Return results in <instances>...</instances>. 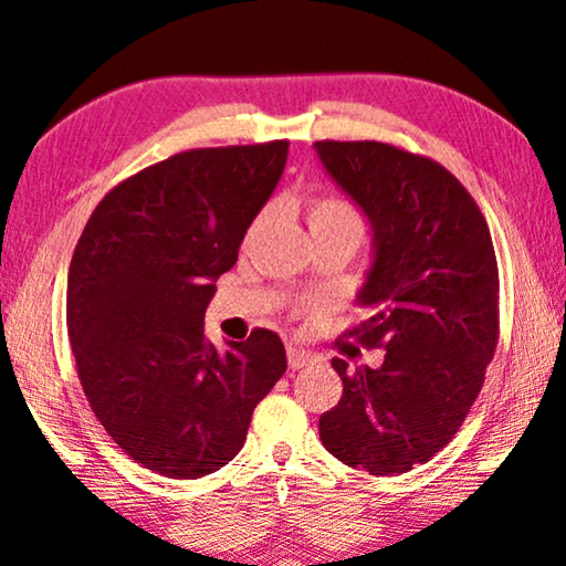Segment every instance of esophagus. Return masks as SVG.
I'll use <instances>...</instances> for the list:
<instances>
[{
  "instance_id": "1",
  "label": "esophagus",
  "mask_w": 566,
  "mask_h": 566,
  "mask_svg": "<svg viewBox=\"0 0 566 566\" xmlns=\"http://www.w3.org/2000/svg\"><path fill=\"white\" fill-rule=\"evenodd\" d=\"M313 363H316V357H313L311 353H303V349H295V347L287 349V366H290L292 370H300V368H305V366H313Z\"/></svg>"
}]
</instances>
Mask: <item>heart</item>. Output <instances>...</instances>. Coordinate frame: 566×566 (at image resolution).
Returning <instances> with one entry per match:
<instances>
[{
	"label": "heart",
	"instance_id": "obj_1",
	"mask_svg": "<svg viewBox=\"0 0 566 566\" xmlns=\"http://www.w3.org/2000/svg\"><path fill=\"white\" fill-rule=\"evenodd\" d=\"M305 219H307V227H311V232H349L355 234L357 240H360L363 232H366V221H363L360 211H357L347 198H339V196H316L307 200ZM266 224H269V209H261L253 217V221H250L245 232V245L255 242V238H259Z\"/></svg>",
	"mask_w": 566,
	"mask_h": 566
}]
</instances>
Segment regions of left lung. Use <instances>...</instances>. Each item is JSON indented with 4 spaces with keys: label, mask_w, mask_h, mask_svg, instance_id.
Here are the masks:
<instances>
[{
    "label": "left lung",
    "mask_w": 566,
    "mask_h": 566,
    "mask_svg": "<svg viewBox=\"0 0 566 566\" xmlns=\"http://www.w3.org/2000/svg\"><path fill=\"white\" fill-rule=\"evenodd\" d=\"M316 151L376 234L368 318L345 336L386 353L381 368L334 357L342 399L318 433L349 468L399 475L441 452L481 395L499 345L496 253L473 196L439 161L378 140Z\"/></svg>",
    "instance_id": "8db88e82"
}]
</instances>
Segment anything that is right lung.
<instances>
[{"label":"right lung","mask_w":566,"mask_h":566,"mask_svg":"<svg viewBox=\"0 0 566 566\" xmlns=\"http://www.w3.org/2000/svg\"><path fill=\"white\" fill-rule=\"evenodd\" d=\"M287 148H190L151 164L106 192L75 245L67 334L77 378L114 443L164 478L224 468L287 370L269 328L227 342V353L203 334L213 279L238 261Z\"/></svg>","instance_id":"1"}]
</instances>
